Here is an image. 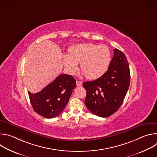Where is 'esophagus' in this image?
<instances>
[{
  "mask_svg": "<svg viewBox=\"0 0 157 157\" xmlns=\"http://www.w3.org/2000/svg\"><path fill=\"white\" fill-rule=\"evenodd\" d=\"M76 84L78 86H81L82 84V82L81 81H76Z\"/></svg>",
  "mask_w": 157,
  "mask_h": 157,
  "instance_id": "obj_1",
  "label": "esophagus"
}]
</instances>
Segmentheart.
I'll list each match as a JSON object with an SVG mask.
<instances>
[{"mask_svg": "<svg viewBox=\"0 0 157 157\" xmlns=\"http://www.w3.org/2000/svg\"><path fill=\"white\" fill-rule=\"evenodd\" d=\"M110 59V51L107 46L92 43L74 44L70 47L68 55L63 56L64 64L71 73L76 71L80 63L82 75L89 79L101 77L107 71Z\"/></svg>", "mask_w": 157, "mask_h": 157, "instance_id": "1", "label": "heart"}]
</instances>
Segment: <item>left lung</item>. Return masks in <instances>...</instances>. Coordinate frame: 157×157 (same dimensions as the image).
Listing matches in <instances>:
<instances>
[{
    "mask_svg": "<svg viewBox=\"0 0 157 157\" xmlns=\"http://www.w3.org/2000/svg\"><path fill=\"white\" fill-rule=\"evenodd\" d=\"M107 71L93 81L83 83L86 90L84 103L94 114L107 117L119 109L128 89L130 73L124 53L115 48Z\"/></svg>",
    "mask_w": 157,
    "mask_h": 157,
    "instance_id": "8db88e82",
    "label": "left lung"
}]
</instances>
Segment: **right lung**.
<instances>
[{
    "mask_svg": "<svg viewBox=\"0 0 157 157\" xmlns=\"http://www.w3.org/2000/svg\"><path fill=\"white\" fill-rule=\"evenodd\" d=\"M76 85L71 75L62 74L41 91L35 94L29 91L33 110L45 118L57 117L66 107Z\"/></svg>",
    "mask_w": 157,
    "mask_h": 157,
    "instance_id": "right-lung-1",
    "label": "right lung"
}]
</instances>
